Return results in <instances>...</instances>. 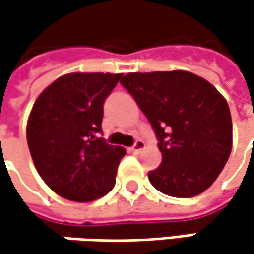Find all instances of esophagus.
Returning a JSON list of instances; mask_svg holds the SVG:
<instances>
[{
	"label": "esophagus",
	"instance_id": "34e87169",
	"mask_svg": "<svg viewBox=\"0 0 254 254\" xmlns=\"http://www.w3.org/2000/svg\"><path fill=\"white\" fill-rule=\"evenodd\" d=\"M142 149H145V142L142 141V139H138V141L135 142V145L130 148V152H133V154H139Z\"/></svg>",
	"mask_w": 254,
	"mask_h": 254
}]
</instances>
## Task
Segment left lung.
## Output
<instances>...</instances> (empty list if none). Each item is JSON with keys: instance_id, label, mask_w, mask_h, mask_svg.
Here are the masks:
<instances>
[{"instance_id": "8db88e82", "label": "left lung", "mask_w": 254, "mask_h": 254, "mask_svg": "<svg viewBox=\"0 0 254 254\" xmlns=\"http://www.w3.org/2000/svg\"><path fill=\"white\" fill-rule=\"evenodd\" d=\"M121 83L159 141L162 162L148 174L151 184L178 198L205 191L231 152L233 125L226 99L211 83L186 70L127 73Z\"/></svg>"}]
</instances>
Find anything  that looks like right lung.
Segmentation results:
<instances>
[{"label": "right lung", "instance_id": "add662e5", "mask_svg": "<svg viewBox=\"0 0 254 254\" xmlns=\"http://www.w3.org/2000/svg\"><path fill=\"white\" fill-rule=\"evenodd\" d=\"M122 74L68 73L47 86L27 122V143L40 177L60 197L86 202L115 186L125 148L102 132L103 102Z\"/></svg>", "mask_w": 254, "mask_h": 254}]
</instances>
